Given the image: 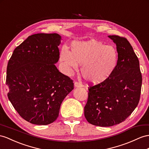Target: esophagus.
<instances>
[{
	"instance_id": "obj_1",
	"label": "esophagus",
	"mask_w": 149,
	"mask_h": 149,
	"mask_svg": "<svg viewBox=\"0 0 149 149\" xmlns=\"http://www.w3.org/2000/svg\"><path fill=\"white\" fill-rule=\"evenodd\" d=\"M74 86L76 87H82V84L79 82H77V81H75L74 82Z\"/></svg>"
}]
</instances>
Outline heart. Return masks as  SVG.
I'll return each mask as SVG.
<instances>
[{
  "mask_svg": "<svg viewBox=\"0 0 149 149\" xmlns=\"http://www.w3.org/2000/svg\"><path fill=\"white\" fill-rule=\"evenodd\" d=\"M118 52L111 46L100 41H74L71 52L66 49L61 51L60 60L67 72L82 65L81 74L87 82L97 84L107 79L115 69Z\"/></svg>",
  "mask_w": 149,
  "mask_h": 149,
  "instance_id": "heart-1",
  "label": "heart"
}]
</instances>
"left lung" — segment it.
I'll use <instances>...</instances> for the list:
<instances>
[{
	"mask_svg": "<svg viewBox=\"0 0 149 149\" xmlns=\"http://www.w3.org/2000/svg\"><path fill=\"white\" fill-rule=\"evenodd\" d=\"M109 38L116 45V67L105 81L89 86L84 107L87 121L98 127H111L124 121L138 105L142 88L139 60L132 45L124 37Z\"/></svg>",
	"mask_w": 149,
	"mask_h": 149,
	"instance_id": "8db88e82",
	"label": "left lung"
}]
</instances>
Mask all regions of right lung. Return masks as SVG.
<instances>
[{
    "label": "right lung",
    "mask_w": 149,
    "mask_h": 149,
    "mask_svg": "<svg viewBox=\"0 0 149 149\" xmlns=\"http://www.w3.org/2000/svg\"><path fill=\"white\" fill-rule=\"evenodd\" d=\"M60 40L56 33L29 36L15 48L7 64V97L19 114L31 123L54 122L64 98L74 89L73 80L55 65Z\"/></svg>",
    "instance_id": "obj_1"
}]
</instances>
